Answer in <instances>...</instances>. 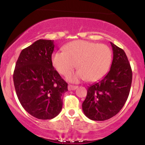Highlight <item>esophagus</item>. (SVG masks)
Instances as JSON below:
<instances>
[{"mask_svg": "<svg viewBox=\"0 0 145 145\" xmlns=\"http://www.w3.org/2000/svg\"><path fill=\"white\" fill-rule=\"evenodd\" d=\"M77 86L71 85V84H69V85H68V90H69V91H74V90H76L77 89Z\"/></svg>", "mask_w": 145, "mask_h": 145, "instance_id": "esophagus-1", "label": "esophagus"}]
</instances>
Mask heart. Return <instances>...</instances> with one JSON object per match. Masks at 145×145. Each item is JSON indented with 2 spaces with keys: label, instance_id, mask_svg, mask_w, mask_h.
Listing matches in <instances>:
<instances>
[{
  "label": "heart",
  "instance_id": "b5f03b06",
  "mask_svg": "<svg viewBox=\"0 0 145 145\" xmlns=\"http://www.w3.org/2000/svg\"><path fill=\"white\" fill-rule=\"evenodd\" d=\"M64 51L52 56V63L60 74L65 76L77 67L79 70L67 76L71 82L85 80L95 82L107 74L112 59V52L105 44L85 40L74 41L66 45Z\"/></svg>",
  "mask_w": 145,
  "mask_h": 145
}]
</instances>
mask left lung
Returning <instances> with one entry per match:
<instances>
[{"mask_svg": "<svg viewBox=\"0 0 145 145\" xmlns=\"http://www.w3.org/2000/svg\"><path fill=\"white\" fill-rule=\"evenodd\" d=\"M113 60L109 72L88 87L82 110L93 121H105L115 116L129 96L132 71L124 50L110 42Z\"/></svg>", "mask_w": 145, "mask_h": 145, "instance_id": "1", "label": "left lung"}]
</instances>
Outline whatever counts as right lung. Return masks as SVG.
Segmentation results:
<instances>
[{
    "mask_svg": "<svg viewBox=\"0 0 145 145\" xmlns=\"http://www.w3.org/2000/svg\"><path fill=\"white\" fill-rule=\"evenodd\" d=\"M53 40L39 39L22 50L14 72L18 98L25 110L39 119H51L61 112L67 83L52 63Z\"/></svg>",
    "mask_w": 145,
    "mask_h": 145,
    "instance_id": "right-lung-1",
    "label": "right lung"
}]
</instances>
